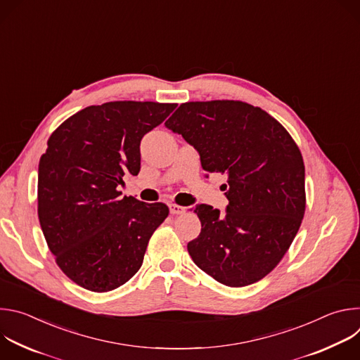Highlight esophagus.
<instances>
[{
    "instance_id": "obj_1",
    "label": "esophagus",
    "mask_w": 360,
    "mask_h": 360,
    "mask_svg": "<svg viewBox=\"0 0 360 360\" xmlns=\"http://www.w3.org/2000/svg\"><path fill=\"white\" fill-rule=\"evenodd\" d=\"M169 211H171L172 215H182V214H185L186 208L181 207V205H176V203H171L169 205Z\"/></svg>"
}]
</instances>
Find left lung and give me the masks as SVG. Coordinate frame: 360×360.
I'll return each mask as SVG.
<instances>
[{"instance_id": "8db88e82", "label": "left lung", "mask_w": 360, "mask_h": 360, "mask_svg": "<svg viewBox=\"0 0 360 360\" xmlns=\"http://www.w3.org/2000/svg\"><path fill=\"white\" fill-rule=\"evenodd\" d=\"M165 125L193 145L208 174L228 175L226 212L205 203L195 210L202 228L188 243L192 261L231 288L261 281L281 262L304 215L296 142L274 117L242 101L185 102Z\"/></svg>"}]
</instances>
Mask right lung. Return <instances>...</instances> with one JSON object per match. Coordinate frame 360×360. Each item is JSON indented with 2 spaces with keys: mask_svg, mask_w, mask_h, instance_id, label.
<instances>
[{
  "mask_svg": "<svg viewBox=\"0 0 360 360\" xmlns=\"http://www.w3.org/2000/svg\"><path fill=\"white\" fill-rule=\"evenodd\" d=\"M176 104L114 101L86 107L48 139L38 167V219L60 269L77 285L108 292L141 268L165 221L162 202L121 198L118 185L141 169L142 136Z\"/></svg>",
  "mask_w": 360,
  "mask_h": 360,
  "instance_id": "right-lung-1",
  "label": "right lung"
}]
</instances>
